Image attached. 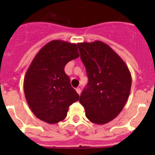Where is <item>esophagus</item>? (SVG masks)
Returning <instances> with one entry per match:
<instances>
[{"label":"esophagus","instance_id":"1","mask_svg":"<svg viewBox=\"0 0 155 155\" xmlns=\"http://www.w3.org/2000/svg\"><path fill=\"white\" fill-rule=\"evenodd\" d=\"M76 92H77V93L79 94V95H80V94H81V89L79 88V87H77V88L76 89Z\"/></svg>","mask_w":155,"mask_h":155}]
</instances>
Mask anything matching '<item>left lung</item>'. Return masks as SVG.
<instances>
[{
	"instance_id": "obj_1",
	"label": "left lung",
	"mask_w": 155,
	"mask_h": 155,
	"mask_svg": "<svg viewBox=\"0 0 155 155\" xmlns=\"http://www.w3.org/2000/svg\"><path fill=\"white\" fill-rule=\"evenodd\" d=\"M88 82L79 102L91 122L104 124L116 118L129 97L131 75L124 61L101 41L77 43Z\"/></svg>"
}]
</instances>
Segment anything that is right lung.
I'll use <instances>...</instances> for the list:
<instances>
[{"label": "right lung", "instance_id": "right-lung-1", "mask_svg": "<svg viewBox=\"0 0 155 155\" xmlns=\"http://www.w3.org/2000/svg\"><path fill=\"white\" fill-rule=\"evenodd\" d=\"M79 56L77 46L52 40L36 54L26 72L24 91L30 109L37 118L48 124L64 119L69 107L79 96L65 73L67 64Z\"/></svg>", "mask_w": 155, "mask_h": 155}]
</instances>
